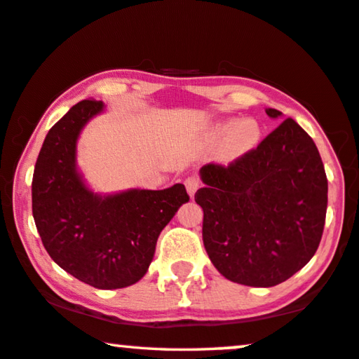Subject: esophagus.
Wrapping results in <instances>:
<instances>
[{"label":"esophagus","mask_w":359,"mask_h":359,"mask_svg":"<svg viewBox=\"0 0 359 359\" xmlns=\"http://www.w3.org/2000/svg\"><path fill=\"white\" fill-rule=\"evenodd\" d=\"M200 185H201V182H200V179L196 177V175H190V177L185 179L187 191H189V195H190L191 198L195 196V193H196L198 189H200Z\"/></svg>","instance_id":"obj_1"}]
</instances>
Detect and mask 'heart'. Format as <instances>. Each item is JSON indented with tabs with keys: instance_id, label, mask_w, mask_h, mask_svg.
<instances>
[{
	"instance_id": "b5f03b06",
	"label": "heart",
	"mask_w": 359,
	"mask_h": 359,
	"mask_svg": "<svg viewBox=\"0 0 359 359\" xmlns=\"http://www.w3.org/2000/svg\"><path fill=\"white\" fill-rule=\"evenodd\" d=\"M210 142L219 144V159L224 163H235L248 153L257 149L262 140V126L255 118L229 116L219 119L209 129Z\"/></svg>"
}]
</instances>
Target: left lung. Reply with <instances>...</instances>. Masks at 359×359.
Here are the masks:
<instances>
[{
	"instance_id": "8db88e82",
	"label": "left lung",
	"mask_w": 359,
	"mask_h": 359,
	"mask_svg": "<svg viewBox=\"0 0 359 359\" xmlns=\"http://www.w3.org/2000/svg\"><path fill=\"white\" fill-rule=\"evenodd\" d=\"M270 118L283 116L266 108ZM203 243L233 283L271 287L309 264L320 246L327 179L315 142L287 118L230 166L200 169Z\"/></svg>"
}]
</instances>
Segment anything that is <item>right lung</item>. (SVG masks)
I'll use <instances>...</instances> for the list:
<instances>
[{
  "instance_id": "1",
  "label": "right lung",
  "mask_w": 359,
  "mask_h": 359,
  "mask_svg": "<svg viewBox=\"0 0 359 359\" xmlns=\"http://www.w3.org/2000/svg\"><path fill=\"white\" fill-rule=\"evenodd\" d=\"M104 102L81 100L49 129L32 182L33 219L60 269L97 289L135 284L149 270L159 233L184 203L185 187L95 193L76 164L84 126Z\"/></svg>"
}]
</instances>
